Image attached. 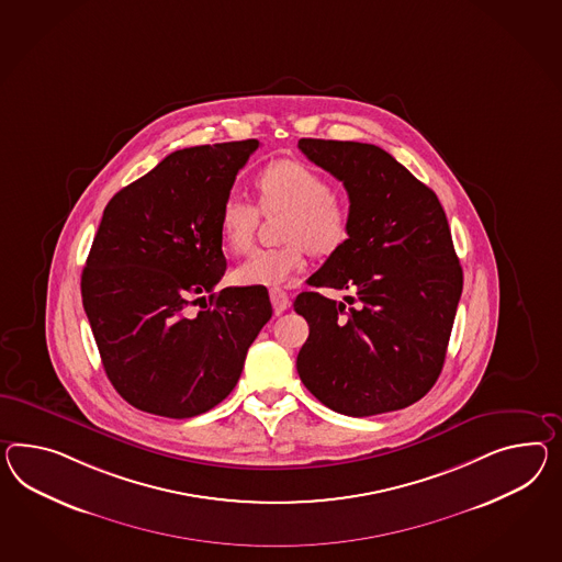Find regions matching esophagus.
I'll return each mask as SVG.
<instances>
[{
	"mask_svg": "<svg viewBox=\"0 0 562 562\" xmlns=\"http://www.w3.org/2000/svg\"><path fill=\"white\" fill-rule=\"evenodd\" d=\"M269 295H271V303H273L274 314L279 316V314H283L285 310L289 307V295L283 291V289L273 288L269 291Z\"/></svg>",
	"mask_w": 562,
	"mask_h": 562,
	"instance_id": "34e87169",
	"label": "esophagus"
}]
</instances>
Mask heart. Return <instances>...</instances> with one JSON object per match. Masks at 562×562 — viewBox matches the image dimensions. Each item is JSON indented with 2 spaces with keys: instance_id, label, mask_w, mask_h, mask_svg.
Masks as SVG:
<instances>
[{
  "instance_id": "1",
  "label": "heart",
  "mask_w": 562,
  "mask_h": 562,
  "mask_svg": "<svg viewBox=\"0 0 562 562\" xmlns=\"http://www.w3.org/2000/svg\"><path fill=\"white\" fill-rule=\"evenodd\" d=\"M255 186L262 212H288L283 238L289 245L255 248L234 269L240 285L277 288L300 273L307 248L316 255H331L350 238V212L334 198L330 181L302 160H277L260 169ZM259 226V207L238 191L222 203L220 231L232 250H245Z\"/></svg>"
}]
</instances>
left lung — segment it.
Instances as JSON below:
<instances>
[{"label": "left lung", "mask_w": 562, "mask_h": 562, "mask_svg": "<svg viewBox=\"0 0 562 562\" xmlns=\"http://www.w3.org/2000/svg\"><path fill=\"white\" fill-rule=\"evenodd\" d=\"M300 150L342 181L350 238L307 279L293 307L310 336L303 385L345 416L403 409L432 389L447 359L462 269L432 189L383 148L302 138ZM350 290V306L316 293Z\"/></svg>", "instance_id": "obj_1"}]
</instances>
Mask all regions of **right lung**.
<instances>
[{"label":"right lung","mask_w":562,"mask_h":562,"mask_svg":"<svg viewBox=\"0 0 562 562\" xmlns=\"http://www.w3.org/2000/svg\"><path fill=\"white\" fill-rule=\"evenodd\" d=\"M259 140L175 150L103 210L81 274L108 379L136 409L200 416L226 400L273 316L265 288L214 291L220 210Z\"/></svg>","instance_id":"add662e5"}]
</instances>
